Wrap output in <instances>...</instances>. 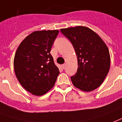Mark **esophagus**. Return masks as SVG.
<instances>
[{
	"mask_svg": "<svg viewBox=\"0 0 122 122\" xmlns=\"http://www.w3.org/2000/svg\"><path fill=\"white\" fill-rule=\"evenodd\" d=\"M65 67H66V64H63V65H62V68H63V69H65Z\"/></svg>",
	"mask_w": 122,
	"mask_h": 122,
	"instance_id": "obj_1",
	"label": "esophagus"
}]
</instances>
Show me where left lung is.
Listing matches in <instances>:
<instances>
[{"label": "left lung", "mask_w": 122, "mask_h": 122, "mask_svg": "<svg viewBox=\"0 0 122 122\" xmlns=\"http://www.w3.org/2000/svg\"><path fill=\"white\" fill-rule=\"evenodd\" d=\"M73 45L77 57L73 86L84 92L95 90L102 84L110 68V54L100 36L90 28L77 26L60 29Z\"/></svg>", "instance_id": "obj_1"}]
</instances>
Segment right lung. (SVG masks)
Instances as JSON below:
<instances>
[{
	"mask_svg": "<svg viewBox=\"0 0 122 122\" xmlns=\"http://www.w3.org/2000/svg\"><path fill=\"white\" fill-rule=\"evenodd\" d=\"M58 33V30L34 31L16 51L13 62L16 77L22 87L34 95L47 93L59 76V69L50 53Z\"/></svg>",
	"mask_w": 122,
	"mask_h": 122,
	"instance_id": "add662e5",
	"label": "right lung"
}]
</instances>
